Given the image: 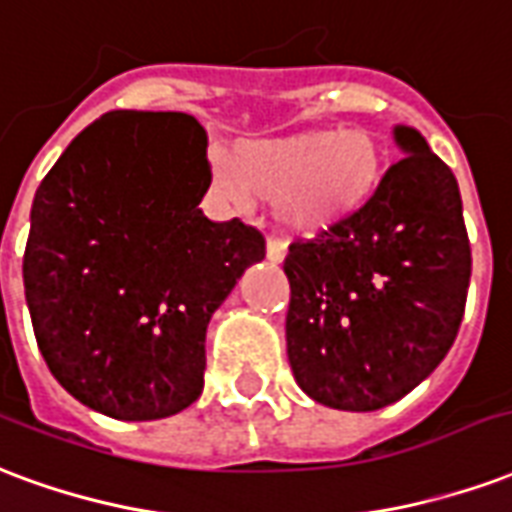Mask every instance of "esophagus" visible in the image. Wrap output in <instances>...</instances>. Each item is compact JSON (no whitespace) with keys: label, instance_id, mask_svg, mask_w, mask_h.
Returning a JSON list of instances; mask_svg holds the SVG:
<instances>
[{"label":"esophagus","instance_id":"esophagus-1","mask_svg":"<svg viewBox=\"0 0 512 512\" xmlns=\"http://www.w3.org/2000/svg\"><path fill=\"white\" fill-rule=\"evenodd\" d=\"M264 253H267V261H272V264H281V261L286 259V245L278 240H267Z\"/></svg>","mask_w":512,"mask_h":512}]
</instances>
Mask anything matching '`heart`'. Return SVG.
<instances>
[{
    "label": "heart",
    "mask_w": 512,
    "mask_h": 512,
    "mask_svg": "<svg viewBox=\"0 0 512 512\" xmlns=\"http://www.w3.org/2000/svg\"><path fill=\"white\" fill-rule=\"evenodd\" d=\"M384 179V149L365 128L297 130L237 141L212 158V185L237 210L272 201L283 231L313 240L352 223ZM341 206V211H335Z\"/></svg>",
    "instance_id": "heart-1"
}]
</instances>
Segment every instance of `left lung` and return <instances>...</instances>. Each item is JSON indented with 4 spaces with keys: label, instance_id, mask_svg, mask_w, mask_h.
<instances>
[{
    "label": "left lung",
    "instance_id": "obj_1",
    "mask_svg": "<svg viewBox=\"0 0 512 512\" xmlns=\"http://www.w3.org/2000/svg\"><path fill=\"white\" fill-rule=\"evenodd\" d=\"M404 160L352 223L294 242L286 354L300 390L341 412L401 401L450 352L472 275L453 171L420 130L393 128Z\"/></svg>",
    "mask_w": 512,
    "mask_h": 512
}]
</instances>
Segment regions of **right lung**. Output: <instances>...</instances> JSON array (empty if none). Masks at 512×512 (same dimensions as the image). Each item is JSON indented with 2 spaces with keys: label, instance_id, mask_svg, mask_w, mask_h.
Here are the masks:
<instances>
[{
  "label": "right lung",
  "instance_id": "1",
  "mask_svg": "<svg viewBox=\"0 0 512 512\" xmlns=\"http://www.w3.org/2000/svg\"><path fill=\"white\" fill-rule=\"evenodd\" d=\"M207 130L179 111H111L59 155L32 201L24 294L67 393L114 420H163L204 387L212 313L264 237L199 210Z\"/></svg>",
  "mask_w": 512,
  "mask_h": 512
}]
</instances>
